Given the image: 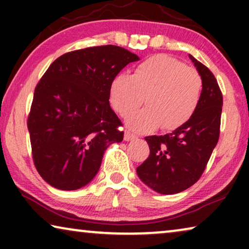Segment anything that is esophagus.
Here are the masks:
<instances>
[{"instance_id":"34e87169","label":"esophagus","mask_w":249,"mask_h":249,"mask_svg":"<svg viewBox=\"0 0 249 249\" xmlns=\"http://www.w3.org/2000/svg\"><path fill=\"white\" fill-rule=\"evenodd\" d=\"M136 138H137V136L132 134V132H130L129 130L124 131V141L129 142V141H132V139H136Z\"/></svg>"}]
</instances>
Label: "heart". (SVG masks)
<instances>
[{
    "mask_svg": "<svg viewBox=\"0 0 249 249\" xmlns=\"http://www.w3.org/2000/svg\"><path fill=\"white\" fill-rule=\"evenodd\" d=\"M200 95L199 73L176 57L160 54L139 64L132 76L118 74L112 81L110 102L115 112L128 117L145 97L147 107L132 114L128 124L137 131H149L159 125L171 131L189 121Z\"/></svg>",
    "mask_w": 249,
    "mask_h": 249,
    "instance_id": "heart-1",
    "label": "heart"
}]
</instances>
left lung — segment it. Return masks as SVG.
<instances>
[{"instance_id":"1","label":"left lung","mask_w":249,"mask_h":249,"mask_svg":"<svg viewBox=\"0 0 249 249\" xmlns=\"http://www.w3.org/2000/svg\"><path fill=\"white\" fill-rule=\"evenodd\" d=\"M189 57L202 78L198 107L189 121L171 134L145 137L149 155L137 168L142 181L164 195L180 193L198 181L220 137L223 98L219 84L209 68Z\"/></svg>"}]
</instances>
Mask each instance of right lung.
I'll return each instance as SVG.
<instances>
[{
    "mask_svg": "<svg viewBox=\"0 0 249 249\" xmlns=\"http://www.w3.org/2000/svg\"><path fill=\"white\" fill-rule=\"evenodd\" d=\"M136 54L115 45L68 52L36 85L28 125L33 161L54 188L74 190L96 176L103 154L124 139L110 107L112 81Z\"/></svg>",
    "mask_w": 249,
    "mask_h": 249,
    "instance_id": "add662e5",
    "label": "right lung"
}]
</instances>
